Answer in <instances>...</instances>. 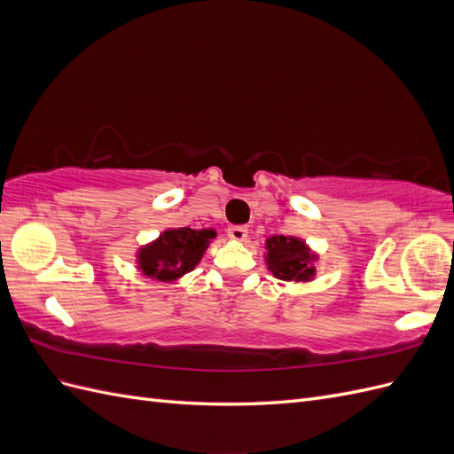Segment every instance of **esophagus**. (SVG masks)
<instances>
[{
    "label": "esophagus",
    "mask_w": 454,
    "mask_h": 454,
    "mask_svg": "<svg viewBox=\"0 0 454 454\" xmlns=\"http://www.w3.org/2000/svg\"><path fill=\"white\" fill-rule=\"evenodd\" d=\"M227 235H229V239H232V240L242 242V240H246V237H248V229H246L244 225H231V227L227 229Z\"/></svg>",
    "instance_id": "obj_1"
}]
</instances>
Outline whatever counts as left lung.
<instances>
[{"mask_svg":"<svg viewBox=\"0 0 454 454\" xmlns=\"http://www.w3.org/2000/svg\"><path fill=\"white\" fill-rule=\"evenodd\" d=\"M267 265L274 278L287 282H309L314 277V254L295 237L274 235L267 239Z\"/></svg>","mask_w":454,"mask_h":454,"instance_id":"8db88e82","label":"left lung"}]
</instances>
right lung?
I'll return each mask as SVG.
<instances>
[{
    "instance_id": "add662e5",
    "label": "right lung",
    "mask_w": 454,
    "mask_h": 454,
    "mask_svg": "<svg viewBox=\"0 0 454 454\" xmlns=\"http://www.w3.org/2000/svg\"><path fill=\"white\" fill-rule=\"evenodd\" d=\"M214 237L215 232L208 229H168L138 252V265L145 277L174 282L199 265Z\"/></svg>"
}]
</instances>
